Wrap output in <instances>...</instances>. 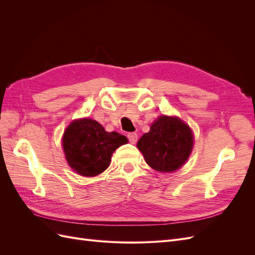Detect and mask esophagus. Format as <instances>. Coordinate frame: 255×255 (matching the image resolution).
Returning a JSON list of instances; mask_svg holds the SVG:
<instances>
[{"label":"esophagus","mask_w":255,"mask_h":255,"mask_svg":"<svg viewBox=\"0 0 255 255\" xmlns=\"http://www.w3.org/2000/svg\"><path fill=\"white\" fill-rule=\"evenodd\" d=\"M128 140H129L130 143H135L137 141L138 136L135 132H132V133H128Z\"/></svg>","instance_id":"34e87169"}]
</instances>
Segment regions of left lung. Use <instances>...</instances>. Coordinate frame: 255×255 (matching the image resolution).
<instances>
[{
  "mask_svg": "<svg viewBox=\"0 0 255 255\" xmlns=\"http://www.w3.org/2000/svg\"><path fill=\"white\" fill-rule=\"evenodd\" d=\"M194 143L187 125L175 117L161 116L154 121L150 132L137 142L146 164L160 172H172L179 169L190 155Z\"/></svg>",
  "mask_w": 255,
  "mask_h": 255,
  "instance_id": "1",
  "label": "left lung"
}]
</instances>
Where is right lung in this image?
<instances>
[{"label":"right lung","mask_w":255,"mask_h":255,"mask_svg":"<svg viewBox=\"0 0 255 255\" xmlns=\"http://www.w3.org/2000/svg\"><path fill=\"white\" fill-rule=\"evenodd\" d=\"M128 142L117 132L107 133L96 120H75L66 129L63 146L68 164L84 176H96L110 166L114 151Z\"/></svg>","instance_id":"obj_1"}]
</instances>
